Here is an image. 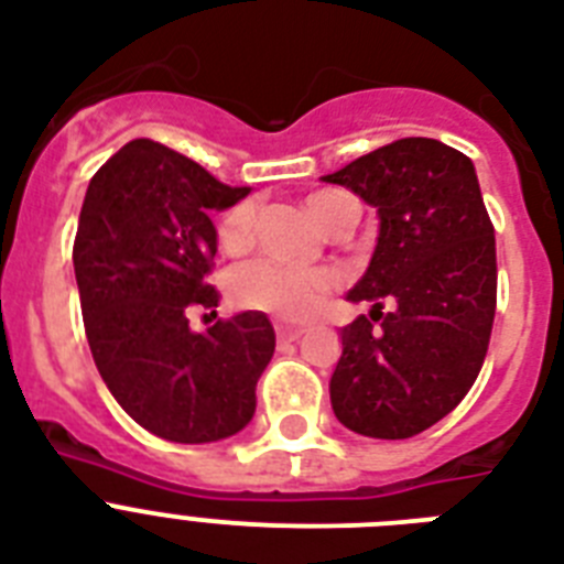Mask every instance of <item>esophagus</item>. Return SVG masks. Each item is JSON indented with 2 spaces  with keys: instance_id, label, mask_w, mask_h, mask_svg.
Listing matches in <instances>:
<instances>
[{
  "instance_id": "obj_1",
  "label": "esophagus",
  "mask_w": 564,
  "mask_h": 564,
  "mask_svg": "<svg viewBox=\"0 0 564 564\" xmlns=\"http://www.w3.org/2000/svg\"><path fill=\"white\" fill-rule=\"evenodd\" d=\"M274 334H278V339H281V343H295V339H299V336L304 334V327H299V325H278V327H274Z\"/></svg>"
}]
</instances>
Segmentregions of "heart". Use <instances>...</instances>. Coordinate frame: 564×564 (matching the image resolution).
<instances>
[{
  "label": "heart",
  "instance_id": "1",
  "mask_svg": "<svg viewBox=\"0 0 564 564\" xmlns=\"http://www.w3.org/2000/svg\"><path fill=\"white\" fill-rule=\"evenodd\" d=\"M304 204L310 216L325 230L345 216L357 219V204L351 195L339 189L310 193ZM251 234H254V204L239 202L221 213V248L239 251L251 242ZM334 283L336 274L327 265H299L278 260V257H254L230 272V299L246 310H263L283 318H304L318 310L327 292L334 290Z\"/></svg>",
  "mask_w": 564,
  "mask_h": 564
}]
</instances>
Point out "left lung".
Here are the masks:
<instances>
[{
    "instance_id": "obj_1",
    "label": "left lung",
    "mask_w": 564,
    "mask_h": 564,
    "mask_svg": "<svg viewBox=\"0 0 564 564\" xmlns=\"http://www.w3.org/2000/svg\"><path fill=\"white\" fill-rule=\"evenodd\" d=\"M322 181L380 219L369 269L348 292L371 313L339 330L330 403L360 436L410 438L463 401L489 351L498 260L480 181L463 152L427 137L394 140Z\"/></svg>"
}]
</instances>
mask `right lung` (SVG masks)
I'll return each instance as SVG.
<instances>
[{"instance_id": "obj_1", "label": "right lung", "mask_w": 564, "mask_h": 564, "mask_svg": "<svg viewBox=\"0 0 564 564\" xmlns=\"http://www.w3.org/2000/svg\"><path fill=\"white\" fill-rule=\"evenodd\" d=\"M248 193L166 145L131 140L84 195L73 265L93 360L119 406L166 442H219L254 415L272 322L246 310L202 334L189 327V310L219 307L207 283L213 210Z\"/></svg>"}]
</instances>
